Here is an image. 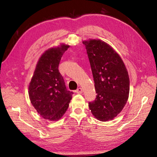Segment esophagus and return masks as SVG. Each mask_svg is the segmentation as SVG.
<instances>
[{
  "label": "esophagus",
  "instance_id": "esophagus-1",
  "mask_svg": "<svg viewBox=\"0 0 157 157\" xmlns=\"http://www.w3.org/2000/svg\"><path fill=\"white\" fill-rule=\"evenodd\" d=\"M82 92H83V90L82 88H78L77 90H76V92L77 94H81L82 93Z\"/></svg>",
  "mask_w": 157,
  "mask_h": 157
}]
</instances>
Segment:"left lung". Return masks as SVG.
<instances>
[{"label": "left lung", "instance_id": "obj_1", "mask_svg": "<svg viewBox=\"0 0 157 157\" xmlns=\"http://www.w3.org/2000/svg\"><path fill=\"white\" fill-rule=\"evenodd\" d=\"M97 94L88 105L100 121H111L122 110L128 99L130 79L122 59L111 46L96 39L84 40Z\"/></svg>", "mask_w": 157, "mask_h": 157}]
</instances>
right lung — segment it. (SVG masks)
<instances>
[{
    "label": "right lung",
    "mask_w": 157,
    "mask_h": 157,
    "mask_svg": "<svg viewBox=\"0 0 157 157\" xmlns=\"http://www.w3.org/2000/svg\"><path fill=\"white\" fill-rule=\"evenodd\" d=\"M69 45L61 44L44 52L38 61L29 86L33 106L45 119L56 121L69 107L73 92L67 90L58 70L61 57Z\"/></svg>",
    "instance_id": "1"
}]
</instances>
